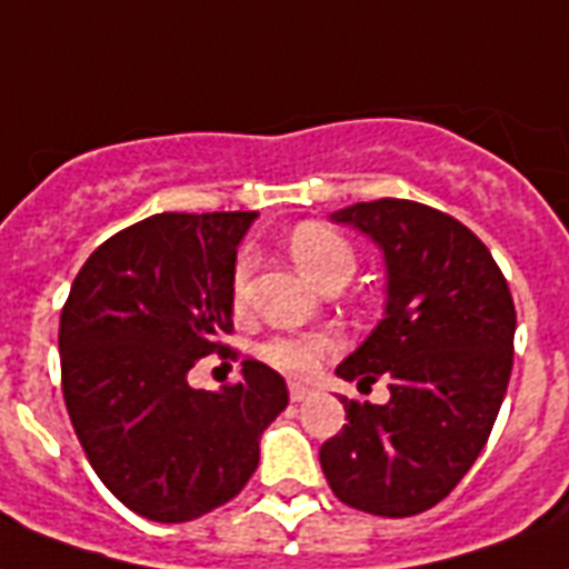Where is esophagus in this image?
Masks as SVG:
<instances>
[{
    "label": "esophagus",
    "instance_id": "esophagus-1",
    "mask_svg": "<svg viewBox=\"0 0 569 569\" xmlns=\"http://www.w3.org/2000/svg\"><path fill=\"white\" fill-rule=\"evenodd\" d=\"M288 391H290V400H293V403H299V400H306V398H311V395H315V389H311L308 382H297V380L290 382Z\"/></svg>",
    "mask_w": 569,
    "mask_h": 569
}]
</instances>
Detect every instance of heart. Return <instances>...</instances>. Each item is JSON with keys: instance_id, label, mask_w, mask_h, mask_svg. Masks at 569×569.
Segmentation results:
<instances>
[{"instance_id": "obj_1", "label": "heart", "mask_w": 569, "mask_h": 569, "mask_svg": "<svg viewBox=\"0 0 569 569\" xmlns=\"http://www.w3.org/2000/svg\"><path fill=\"white\" fill-rule=\"evenodd\" d=\"M288 252L299 270L317 284L350 279L356 267L353 246L338 231L317 222H302L290 231ZM249 279H252V254H240L231 270V299L237 308H243L249 299ZM335 350H338V338L332 332H302L276 335L270 341H263L261 356L281 371L311 373Z\"/></svg>"}]
</instances>
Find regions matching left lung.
Here are the masks:
<instances>
[{
	"label": "left lung",
	"mask_w": 569,
	"mask_h": 569,
	"mask_svg": "<svg viewBox=\"0 0 569 569\" xmlns=\"http://www.w3.org/2000/svg\"><path fill=\"white\" fill-rule=\"evenodd\" d=\"M382 249L386 311L341 380H389L386 403L341 400L320 448L332 492L373 517H416L463 481L490 439L513 368L517 311L499 263L453 216L407 198L335 210Z\"/></svg>",
	"instance_id": "8db88e82"
}]
</instances>
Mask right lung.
I'll use <instances>...</instances> for the list:
<instances>
[{"label":"right lung","instance_id":"right-lung-1","mask_svg":"<svg viewBox=\"0 0 569 569\" xmlns=\"http://www.w3.org/2000/svg\"><path fill=\"white\" fill-rule=\"evenodd\" d=\"M254 216H148L97 246L61 308V391L79 445L109 492L153 522L234 499L288 407L281 373L254 359L219 391L187 380L234 329L231 270Z\"/></svg>","mask_w":569,"mask_h":569}]
</instances>
